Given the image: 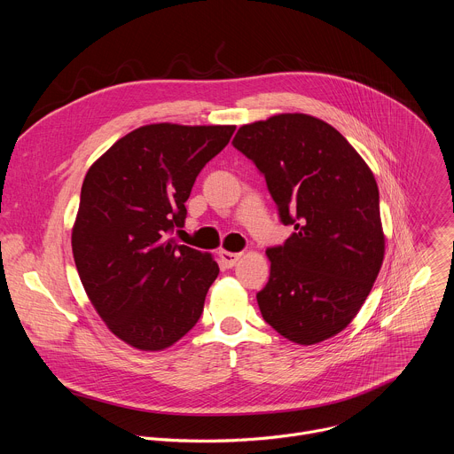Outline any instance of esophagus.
Listing matches in <instances>:
<instances>
[{"instance_id":"obj_1","label":"esophagus","mask_w":454,"mask_h":454,"mask_svg":"<svg viewBox=\"0 0 454 454\" xmlns=\"http://www.w3.org/2000/svg\"><path fill=\"white\" fill-rule=\"evenodd\" d=\"M219 256H221V262L226 266V268H233L239 258L242 256L240 253H231V251H219Z\"/></svg>"}]
</instances>
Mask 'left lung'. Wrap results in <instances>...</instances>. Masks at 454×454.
Returning a JSON list of instances; mask_svg holds the SVG:
<instances>
[{
  "label": "left lung",
  "mask_w": 454,
  "mask_h": 454,
  "mask_svg": "<svg viewBox=\"0 0 454 454\" xmlns=\"http://www.w3.org/2000/svg\"><path fill=\"white\" fill-rule=\"evenodd\" d=\"M233 147L264 174L282 223L294 228L266 251L270 282L256 294L262 317L298 345L340 334L384 261L373 172L331 123L303 113L246 123Z\"/></svg>",
  "instance_id": "1"
}]
</instances>
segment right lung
<instances>
[{"label": "right lung", "instance_id": "add662e5", "mask_svg": "<svg viewBox=\"0 0 454 454\" xmlns=\"http://www.w3.org/2000/svg\"><path fill=\"white\" fill-rule=\"evenodd\" d=\"M235 125H142L88 170L72 249L84 291L123 343L158 352L196 325L219 275L212 253L176 244L201 168Z\"/></svg>", "mask_w": 454, "mask_h": 454}]
</instances>
